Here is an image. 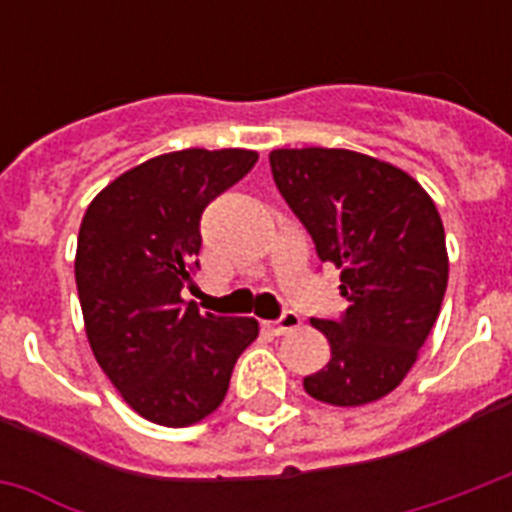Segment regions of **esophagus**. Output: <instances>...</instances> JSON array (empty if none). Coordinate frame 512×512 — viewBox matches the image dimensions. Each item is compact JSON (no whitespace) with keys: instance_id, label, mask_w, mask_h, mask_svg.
<instances>
[{"instance_id":"1","label":"esophagus","mask_w":512,"mask_h":512,"mask_svg":"<svg viewBox=\"0 0 512 512\" xmlns=\"http://www.w3.org/2000/svg\"><path fill=\"white\" fill-rule=\"evenodd\" d=\"M297 327H300V316H297L295 311H284L281 313V319L268 324V329H271L273 335H287V332H295Z\"/></svg>"}]
</instances>
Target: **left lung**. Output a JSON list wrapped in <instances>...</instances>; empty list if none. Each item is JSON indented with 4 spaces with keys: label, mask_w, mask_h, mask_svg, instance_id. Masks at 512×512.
<instances>
[{
    "label": "left lung",
    "mask_w": 512,
    "mask_h": 512,
    "mask_svg": "<svg viewBox=\"0 0 512 512\" xmlns=\"http://www.w3.org/2000/svg\"><path fill=\"white\" fill-rule=\"evenodd\" d=\"M271 172L321 263L340 268V319H313L332 358L303 388L332 406H364L414 366L449 281L444 223L412 175L348 148H279Z\"/></svg>",
    "instance_id": "1"
}]
</instances>
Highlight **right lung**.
Wrapping results in <instances>:
<instances>
[{"mask_svg":"<svg viewBox=\"0 0 512 512\" xmlns=\"http://www.w3.org/2000/svg\"><path fill=\"white\" fill-rule=\"evenodd\" d=\"M257 162L247 148L148 159L90 201L76 239V289L100 369L127 404L185 428L223 404L255 319L201 313L180 292L199 268L201 212Z\"/></svg>","mask_w":512,"mask_h":512,"instance_id":"1","label":"right lung"}]
</instances>
